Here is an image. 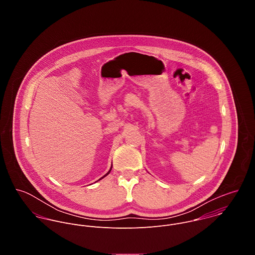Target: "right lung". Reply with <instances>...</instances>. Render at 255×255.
Masks as SVG:
<instances>
[{
	"instance_id": "1",
	"label": "right lung",
	"mask_w": 255,
	"mask_h": 255,
	"mask_svg": "<svg viewBox=\"0 0 255 255\" xmlns=\"http://www.w3.org/2000/svg\"><path fill=\"white\" fill-rule=\"evenodd\" d=\"M111 170H112V167H111V169H110L109 172H108V173H107V174H106V175H105V176H104V177H102V178H101V179H103V178H105V177H106V176H107V175H108V174H109L110 172H111ZM101 179H100V180H101Z\"/></svg>"
}]
</instances>
